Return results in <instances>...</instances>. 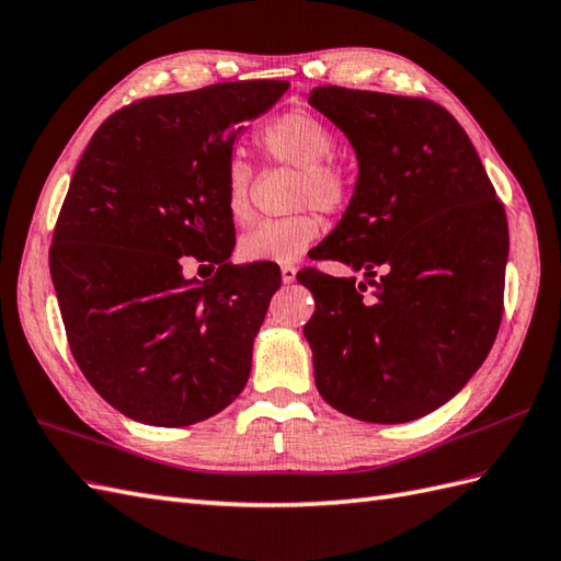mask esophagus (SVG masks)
<instances>
[{
  "label": "esophagus",
  "instance_id": "34e87169",
  "mask_svg": "<svg viewBox=\"0 0 561 561\" xmlns=\"http://www.w3.org/2000/svg\"><path fill=\"white\" fill-rule=\"evenodd\" d=\"M296 267L294 265H282V282L284 284H291V282H296Z\"/></svg>",
  "mask_w": 561,
  "mask_h": 561
}]
</instances>
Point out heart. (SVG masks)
<instances>
[{
    "instance_id": "heart-1",
    "label": "heart",
    "mask_w": 561,
    "mask_h": 561,
    "mask_svg": "<svg viewBox=\"0 0 561 561\" xmlns=\"http://www.w3.org/2000/svg\"><path fill=\"white\" fill-rule=\"evenodd\" d=\"M257 146L270 160L298 169L294 205H316L322 213H340L351 198L346 169L332 160L336 136L332 126L308 110H289L275 116L257 134ZM253 169L241 158H231L225 172V207L233 221L251 217ZM322 231L320 215L306 207L289 217L265 219L239 239V255L245 263L289 265L301 260Z\"/></svg>"
}]
</instances>
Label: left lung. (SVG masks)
<instances>
[{
	"label": "left lung",
	"mask_w": 561,
	"mask_h": 561,
	"mask_svg": "<svg viewBox=\"0 0 561 561\" xmlns=\"http://www.w3.org/2000/svg\"><path fill=\"white\" fill-rule=\"evenodd\" d=\"M308 102L340 126L358 158L354 195L306 267L304 328L322 399L366 423H409L439 409L483 366L502 322L510 227L471 138L437 102L312 88ZM386 275L375 283V268Z\"/></svg>",
	"instance_id": "8db88e82"
}]
</instances>
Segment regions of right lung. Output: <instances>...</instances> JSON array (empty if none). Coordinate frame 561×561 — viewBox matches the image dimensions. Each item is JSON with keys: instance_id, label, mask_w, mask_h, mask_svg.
<instances>
[{"instance_id": "obj_1", "label": "right lung", "mask_w": 561, "mask_h": 561, "mask_svg": "<svg viewBox=\"0 0 561 561\" xmlns=\"http://www.w3.org/2000/svg\"><path fill=\"white\" fill-rule=\"evenodd\" d=\"M286 81L215 83L114 112L78 162L49 245L67 340L95 392L128 419L201 423L249 382L275 265H231L225 172L243 124ZM186 259L213 280L183 277Z\"/></svg>"}]
</instances>
